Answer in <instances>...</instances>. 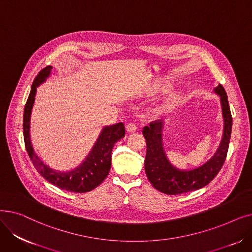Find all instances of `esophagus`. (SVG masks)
<instances>
[{
	"instance_id": "esophagus-1",
	"label": "esophagus",
	"mask_w": 252,
	"mask_h": 252,
	"mask_svg": "<svg viewBox=\"0 0 252 252\" xmlns=\"http://www.w3.org/2000/svg\"><path fill=\"white\" fill-rule=\"evenodd\" d=\"M126 130L128 131V133H130V131H135L137 129V125L135 123H128L126 126Z\"/></svg>"
}]
</instances>
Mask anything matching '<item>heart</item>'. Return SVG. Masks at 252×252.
I'll list each match as a JSON object with an SVG mask.
<instances>
[{
    "label": "heart",
    "mask_w": 252,
    "mask_h": 252,
    "mask_svg": "<svg viewBox=\"0 0 252 252\" xmlns=\"http://www.w3.org/2000/svg\"><path fill=\"white\" fill-rule=\"evenodd\" d=\"M170 102L171 103H177L178 102V97H173V98H171Z\"/></svg>",
    "instance_id": "1"
}]
</instances>
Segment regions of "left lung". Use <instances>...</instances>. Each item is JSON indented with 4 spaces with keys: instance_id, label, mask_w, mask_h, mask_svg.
I'll return each instance as SVG.
<instances>
[{
    "instance_id": "left-lung-1",
    "label": "left lung",
    "mask_w": 252,
    "mask_h": 252,
    "mask_svg": "<svg viewBox=\"0 0 252 252\" xmlns=\"http://www.w3.org/2000/svg\"><path fill=\"white\" fill-rule=\"evenodd\" d=\"M215 93L220 97L223 117V135L215 155L203 165L191 169L181 170L174 167L167 160L162 145L163 123L160 119L144 126L143 135L146 140L147 152L145 158V171L152 186L164 194L178 195L203 188L219 174L226 160L232 131V114L227 93L221 85L215 88Z\"/></svg>"
}]
</instances>
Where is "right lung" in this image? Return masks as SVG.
Listing matches in <instances>:
<instances>
[{"mask_svg": "<svg viewBox=\"0 0 252 252\" xmlns=\"http://www.w3.org/2000/svg\"><path fill=\"white\" fill-rule=\"evenodd\" d=\"M52 68V66H47L38 72L32 83L29 99L26 101L23 114V137L25 148L37 173L49 183L69 192H89L98 187L108 176L111 167V152L113 146L118 140L125 137L126 128L123 123L105 126L86 160L75 169L67 171V173H59V171L53 170L44 164L32 149L30 137V121L36 87L46 81Z\"/></svg>", "mask_w": 252, "mask_h": 252, "instance_id": "add662e5", "label": "right lung"}]
</instances>
